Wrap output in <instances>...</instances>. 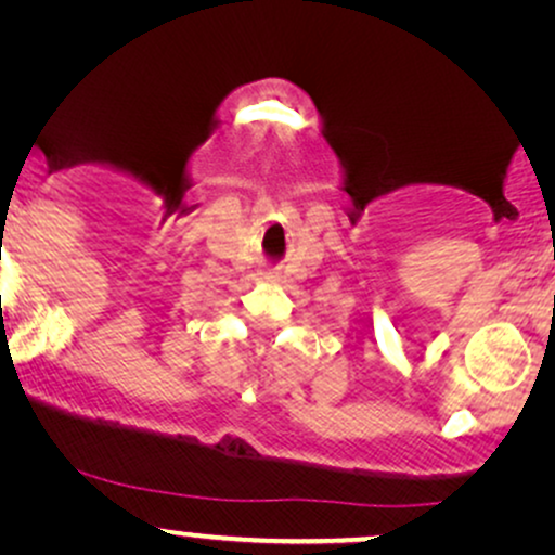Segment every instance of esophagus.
Returning <instances> with one entry per match:
<instances>
[{"instance_id": "obj_1", "label": "esophagus", "mask_w": 555, "mask_h": 555, "mask_svg": "<svg viewBox=\"0 0 555 555\" xmlns=\"http://www.w3.org/2000/svg\"><path fill=\"white\" fill-rule=\"evenodd\" d=\"M263 279H273V273H269V271H266V273H263Z\"/></svg>"}]
</instances>
